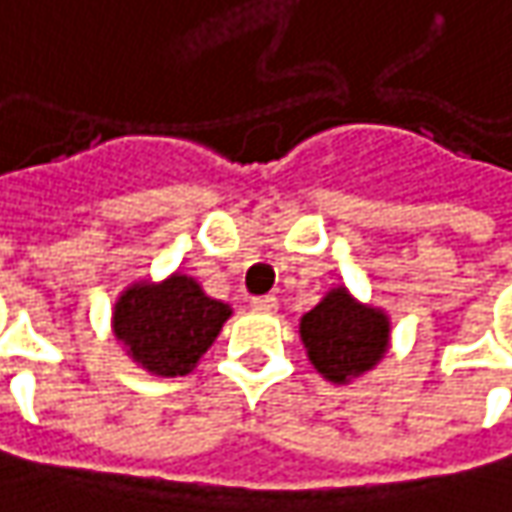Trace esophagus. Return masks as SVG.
I'll list each match as a JSON object with an SVG mask.
<instances>
[{
  "mask_svg": "<svg viewBox=\"0 0 512 512\" xmlns=\"http://www.w3.org/2000/svg\"><path fill=\"white\" fill-rule=\"evenodd\" d=\"M252 310H255V313H263V316H272V313L278 310V298H275V295L252 298Z\"/></svg>",
  "mask_w": 512,
  "mask_h": 512,
  "instance_id": "1",
  "label": "esophagus"
}]
</instances>
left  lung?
<instances>
[{
    "label": "left lung",
    "instance_id": "left-lung-1",
    "mask_svg": "<svg viewBox=\"0 0 512 512\" xmlns=\"http://www.w3.org/2000/svg\"><path fill=\"white\" fill-rule=\"evenodd\" d=\"M391 321L371 304H359L345 286L330 289L301 318V342L324 379L345 385L368 374L385 356Z\"/></svg>",
    "mask_w": 512,
    "mask_h": 512
}]
</instances>
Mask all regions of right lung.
Instances as JSON below:
<instances>
[{
	"label": "right lung",
	"mask_w": 512,
	"mask_h": 512,
	"mask_svg": "<svg viewBox=\"0 0 512 512\" xmlns=\"http://www.w3.org/2000/svg\"><path fill=\"white\" fill-rule=\"evenodd\" d=\"M231 307L173 272L162 284L138 281L112 310V333L127 356L156 376H185L220 336Z\"/></svg>",
	"instance_id": "add662e5"
}]
</instances>
